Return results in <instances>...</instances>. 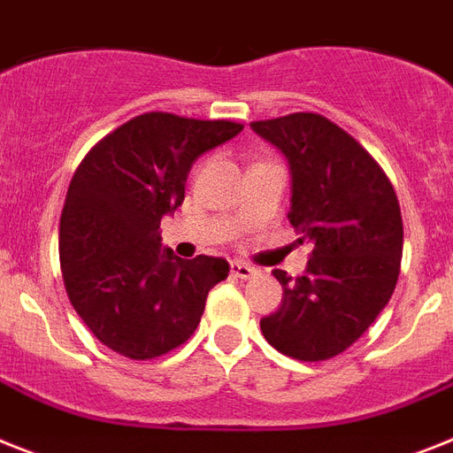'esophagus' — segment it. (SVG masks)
Instances as JSON below:
<instances>
[{
  "label": "esophagus",
  "instance_id": "obj_1",
  "mask_svg": "<svg viewBox=\"0 0 453 453\" xmlns=\"http://www.w3.org/2000/svg\"><path fill=\"white\" fill-rule=\"evenodd\" d=\"M254 273H257V271H254L250 264H242V261H231V275H235V278L250 280Z\"/></svg>",
  "mask_w": 453,
  "mask_h": 453
}]
</instances>
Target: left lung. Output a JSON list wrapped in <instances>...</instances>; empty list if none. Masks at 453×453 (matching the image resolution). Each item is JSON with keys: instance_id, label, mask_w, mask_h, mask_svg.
Listing matches in <instances>:
<instances>
[{"instance_id": "left-lung-1", "label": "left lung", "mask_w": 453, "mask_h": 453, "mask_svg": "<svg viewBox=\"0 0 453 453\" xmlns=\"http://www.w3.org/2000/svg\"><path fill=\"white\" fill-rule=\"evenodd\" d=\"M289 162V222L312 257L296 280L273 271L282 303L261 319L278 352L324 361L377 319L398 282L401 205L387 173L347 132L317 113L252 122Z\"/></svg>"}]
</instances>
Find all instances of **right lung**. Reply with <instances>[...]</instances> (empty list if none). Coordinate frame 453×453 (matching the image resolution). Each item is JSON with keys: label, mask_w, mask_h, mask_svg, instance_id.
Wrapping results in <instances>:
<instances>
[{"label": "right lung", "mask_w": 453, "mask_h": 453, "mask_svg": "<svg viewBox=\"0 0 453 453\" xmlns=\"http://www.w3.org/2000/svg\"><path fill=\"white\" fill-rule=\"evenodd\" d=\"M241 132L229 119L145 113L76 168L59 219L62 278L85 326L113 352L145 361L180 347L229 275L222 257H175L159 224L182 205L192 164Z\"/></svg>", "instance_id": "obj_1"}]
</instances>
